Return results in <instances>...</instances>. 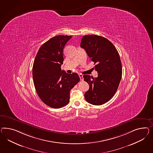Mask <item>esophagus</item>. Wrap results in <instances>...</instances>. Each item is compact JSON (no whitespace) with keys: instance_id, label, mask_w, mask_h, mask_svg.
<instances>
[{"instance_id":"obj_1","label":"esophagus","mask_w":153,"mask_h":153,"mask_svg":"<svg viewBox=\"0 0 153 153\" xmlns=\"http://www.w3.org/2000/svg\"><path fill=\"white\" fill-rule=\"evenodd\" d=\"M79 78H80V79H81V80H83V74H79Z\"/></svg>"}]
</instances>
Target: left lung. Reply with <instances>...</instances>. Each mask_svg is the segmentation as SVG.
I'll use <instances>...</instances> for the list:
<instances>
[{
	"instance_id": "left-lung-1",
	"label": "left lung",
	"mask_w": 153,
	"mask_h": 153,
	"mask_svg": "<svg viewBox=\"0 0 153 153\" xmlns=\"http://www.w3.org/2000/svg\"><path fill=\"white\" fill-rule=\"evenodd\" d=\"M94 62L98 77L83 76L89 86L85 98L88 103L101 105L107 102L115 95L122 77V65L115 47L108 39L97 35H86L81 45Z\"/></svg>"
}]
</instances>
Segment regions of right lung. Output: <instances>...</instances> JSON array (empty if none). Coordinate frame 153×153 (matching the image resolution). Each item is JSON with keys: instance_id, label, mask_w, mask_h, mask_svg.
<instances>
[{"instance_id": "obj_1", "label": "right lung", "mask_w": 153, "mask_h": 153, "mask_svg": "<svg viewBox=\"0 0 153 153\" xmlns=\"http://www.w3.org/2000/svg\"><path fill=\"white\" fill-rule=\"evenodd\" d=\"M72 36H57L43 44L33 63L32 74L36 90L42 101L51 108L66 106L71 90L79 81L76 73L61 70L63 50Z\"/></svg>"}]
</instances>
